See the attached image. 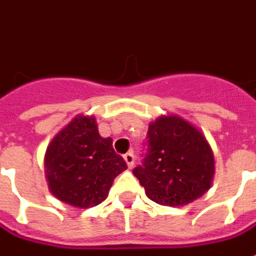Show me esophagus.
<instances>
[{
  "mask_svg": "<svg viewBox=\"0 0 256 256\" xmlns=\"http://www.w3.org/2000/svg\"><path fill=\"white\" fill-rule=\"evenodd\" d=\"M123 158H124V160H126V164H128V168L132 169V168L134 166V160H136V159H134V154L130 151V152L124 154V155H123Z\"/></svg>",
  "mask_w": 256,
  "mask_h": 256,
  "instance_id": "esophagus-1",
  "label": "esophagus"
}]
</instances>
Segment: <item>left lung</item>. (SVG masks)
Instances as JSON below:
<instances>
[{
    "label": "left lung",
    "mask_w": 256,
    "mask_h": 256,
    "mask_svg": "<svg viewBox=\"0 0 256 256\" xmlns=\"http://www.w3.org/2000/svg\"><path fill=\"white\" fill-rule=\"evenodd\" d=\"M148 150L133 170L150 200L183 206L212 186L215 156L202 132L178 115H162L148 126Z\"/></svg>",
    "instance_id": "left-lung-1"
}]
</instances>
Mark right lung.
Here are the masks:
<instances>
[{
  "mask_svg": "<svg viewBox=\"0 0 256 256\" xmlns=\"http://www.w3.org/2000/svg\"><path fill=\"white\" fill-rule=\"evenodd\" d=\"M126 169L112 138L101 137L96 118L88 115L73 118L48 144L44 156L51 194L80 209L102 202L116 176Z\"/></svg>",
  "mask_w": 256,
  "mask_h": 256,
  "instance_id": "right-lung-1",
  "label": "right lung"
}]
</instances>
